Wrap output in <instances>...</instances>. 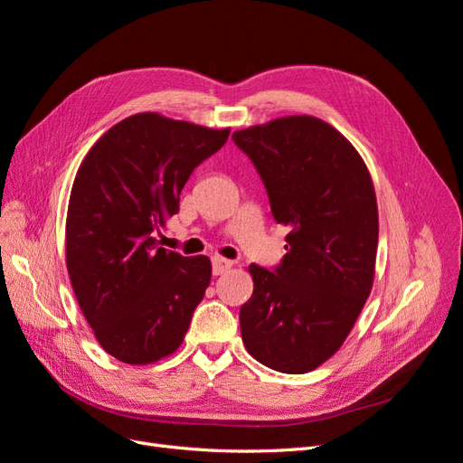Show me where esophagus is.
<instances>
[{
    "label": "esophagus",
    "mask_w": 463,
    "mask_h": 463,
    "mask_svg": "<svg viewBox=\"0 0 463 463\" xmlns=\"http://www.w3.org/2000/svg\"><path fill=\"white\" fill-rule=\"evenodd\" d=\"M232 269V260H226V259H222V257H214L213 259V274L214 276H220V274H223L226 270H230Z\"/></svg>",
    "instance_id": "1"
}]
</instances>
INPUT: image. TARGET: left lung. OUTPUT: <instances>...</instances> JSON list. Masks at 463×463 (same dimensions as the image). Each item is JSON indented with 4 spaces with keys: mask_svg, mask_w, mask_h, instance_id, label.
Masks as SVG:
<instances>
[{
    "mask_svg": "<svg viewBox=\"0 0 463 463\" xmlns=\"http://www.w3.org/2000/svg\"><path fill=\"white\" fill-rule=\"evenodd\" d=\"M289 228L272 270L250 264L255 289L241 307L247 352L288 374L338 352L374 278L378 210L365 162L347 138L311 116L279 118L232 135Z\"/></svg>",
    "mask_w": 463,
    "mask_h": 463,
    "instance_id": "left-lung-1",
    "label": "left lung"
}]
</instances>
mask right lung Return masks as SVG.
<instances>
[{"label":"right lung","instance_id":"add662e5","mask_svg":"<svg viewBox=\"0 0 463 463\" xmlns=\"http://www.w3.org/2000/svg\"><path fill=\"white\" fill-rule=\"evenodd\" d=\"M160 114H137L98 138L71 189L67 270L96 340L109 355L148 365L174 354L210 284L208 257L158 247L193 170L228 141Z\"/></svg>","mask_w":463,"mask_h":463}]
</instances>
